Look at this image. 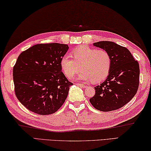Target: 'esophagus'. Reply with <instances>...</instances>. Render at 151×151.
Listing matches in <instances>:
<instances>
[{
  "mask_svg": "<svg viewBox=\"0 0 151 151\" xmlns=\"http://www.w3.org/2000/svg\"><path fill=\"white\" fill-rule=\"evenodd\" d=\"M76 85L80 86V87H81V88H86V85H84V84H82V83H76Z\"/></svg>",
  "mask_w": 151,
  "mask_h": 151,
  "instance_id": "obj_1",
  "label": "esophagus"
}]
</instances>
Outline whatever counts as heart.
<instances>
[{"label": "heart", "mask_w": 151, "mask_h": 151, "mask_svg": "<svg viewBox=\"0 0 151 151\" xmlns=\"http://www.w3.org/2000/svg\"><path fill=\"white\" fill-rule=\"evenodd\" d=\"M71 55H63L60 59V68L68 78H71L80 70L78 80L97 83L104 80L109 75L112 59L106 50L81 46L74 49Z\"/></svg>", "instance_id": "obj_1"}]
</instances>
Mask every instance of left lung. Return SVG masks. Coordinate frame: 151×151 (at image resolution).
Segmentation results:
<instances>
[{"label": "left lung", "instance_id": "1", "mask_svg": "<svg viewBox=\"0 0 151 151\" xmlns=\"http://www.w3.org/2000/svg\"><path fill=\"white\" fill-rule=\"evenodd\" d=\"M111 56V68L106 80L95 87L96 94L89 99L96 109L111 111L122 107L135 96L139 84V65L126 47L109 41L93 43Z\"/></svg>", "mask_w": 151, "mask_h": 151}]
</instances>
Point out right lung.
Wrapping results in <instances>:
<instances>
[{"instance_id":"add662e5","label":"right lung","mask_w":151,"mask_h":151,"mask_svg":"<svg viewBox=\"0 0 151 151\" xmlns=\"http://www.w3.org/2000/svg\"><path fill=\"white\" fill-rule=\"evenodd\" d=\"M67 44H40L19 55L13 68L17 99L26 108L39 115H50L60 109L73 83L60 68Z\"/></svg>"}]
</instances>
